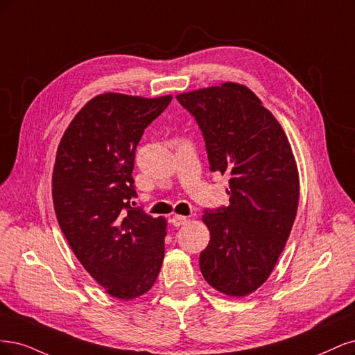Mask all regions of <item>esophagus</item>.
Instances as JSON below:
<instances>
[{
    "label": "esophagus",
    "instance_id": "1",
    "mask_svg": "<svg viewBox=\"0 0 355 355\" xmlns=\"http://www.w3.org/2000/svg\"><path fill=\"white\" fill-rule=\"evenodd\" d=\"M187 221H189L187 216H184V215H173V216H171V223H173L174 227L184 225Z\"/></svg>",
    "mask_w": 355,
    "mask_h": 355
}]
</instances>
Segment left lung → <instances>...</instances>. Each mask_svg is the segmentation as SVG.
I'll return each instance as SVG.
<instances>
[{
	"label": "left lung",
	"mask_w": 355,
	"mask_h": 355,
	"mask_svg": "<svg viewBox=\"0 0 355 355\" xmlns=\"http://www.w3.org/2000/svg\"><path fill=\"white\" fill-rule=\"evenodd\" d=\"M177 100L199 125L209 169L230 178V205L205 209L202 216L211 240L200 254V271L218 292L246 296L268 279L298 209L300 175L291 144L245 85L225 83Z\"/></svg>",
	"instance_id": "left-lung-1"
}]
</instances>
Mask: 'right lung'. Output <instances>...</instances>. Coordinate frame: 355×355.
<instances>
[{
	"label": "right lung",
	"instance_id": "add662e5",
	"mask_svg": "<svg viewBox=\"0 0 355 355\" xmlns=\"http://www.w3.org/2000/svg\"><path fill=\"white\" fill-rule=\"evenodd\" d=\"M171 100L100 94L76 113L57 148V221L83 267L119 300L146 293L162 267L166 221L130 203L137 144Z\"/></svg>",
	"mask_w": 355,
	"mask_h": 355
}]
</instances>
